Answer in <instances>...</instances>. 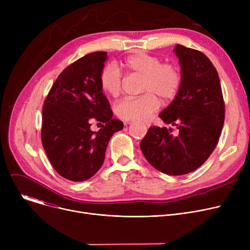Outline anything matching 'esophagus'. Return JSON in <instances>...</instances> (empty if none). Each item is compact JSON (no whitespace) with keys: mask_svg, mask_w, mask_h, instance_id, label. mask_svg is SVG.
Masks as SVG:
<instances>
[{"mask_svg":"<svg viewBox=\"0 0 250 250\" xmlns=\"http://www.w3.org/2000/svg\"><path fill=\"white\" fill-rule=\"evenodd\" d=\"M125 124H129V123H125ZM146 125L149 127V126L151 125V124H150V123H147V124H146Z\"/></svg>","mask_w":250,"mask_h":250,"instance_id":"34e87169","label":"esophagus"}]
</instances>
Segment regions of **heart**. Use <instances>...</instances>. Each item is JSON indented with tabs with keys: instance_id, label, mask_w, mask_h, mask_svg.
Instances as JSON below:
<instances>
[{
	"instance_id": "b5f03b06",
	"label": "heart",
	"mask_w": 250,
	"mask_h": 250,
	"mask_svg": "<svg viewBox=\"0 0 250 250\" xmlns=\"http://www.w3.org/2000/svg\"><path fill=\"white\" fill-rule=\"evenodd\" d=\"M127 74L142 76L141 92L138 97H125L115 105L116 115L124 121H145L159 107L162 101L172 99L180 86L181 77L174 64L161 62L158 57L139 52L130 55L122 62ZM102 90L112 97H117L123 90L124 79L117 67L108 63L99 77Z\"/></svg>"
}]
</instances>
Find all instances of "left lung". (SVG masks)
Wrapping results in <instances>:
<instances>
[{
	"instance_id": "obj_1",
	"label": "left lung",
	"mask_w": 250,
	"mask_h": 250,
	"mask_svg": "<svg viewBox=\"0 0 250 250\" xmlns=\"http://www.w3.org/2000/svg\"><path fill=\"white\" fill-rule=\"evenodd\" d=\"M179 90L159 114L171 127L151 126L140 148L160 172L183 175L202 166L215 150L224 125L225 104L218 72L203 52L177 44ZM176 127V129H173Z\"/></svg>"
}]
</instances>
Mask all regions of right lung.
I'll return each mask as SVG.
<instances>
[{
    "mask_svg": "<svg viewBox=\"0 0 250 250\" xmlns=\"http://www.w3.org/2000/svg\"><path fill=\"white\" fill-rule=\"evenodd\" d=\"M106 51L91 52L65 68L50 88L42 108V142L56 171L72 181H84L102 166L108 142L124 124L112 118L99 77ZM94 121L103 128L93 132Z\"/></svg>",
    "mask_w": 250,
    "mask_h": 250,
    "instance_id": "obj_1",
    "label": "right lung"
}]
</instances>
